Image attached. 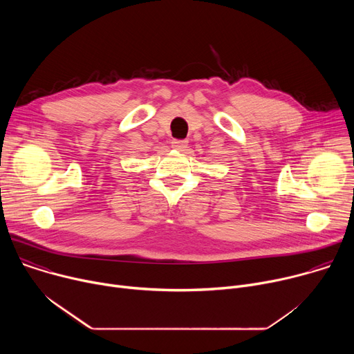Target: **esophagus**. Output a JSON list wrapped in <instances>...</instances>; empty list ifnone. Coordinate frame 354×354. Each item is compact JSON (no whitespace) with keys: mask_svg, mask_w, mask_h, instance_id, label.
I'll return each mask as SVG.
<instances>
[{"mask_svg":"<svg viewBox=\"0 0 354 354\" xmlns=\"http://www.w3.org/2000/svg\"><path fill=\"white\" fill-rule=\"evenodd\" d=\"M186 145H187V140H178V138L172 140V147L176 148V149H179V151L185 149Z\"/></svg>","mask_w":354,"mask_h":354,"instance_id":"esophagus-1","label":"esophagus"}]
</instances>
